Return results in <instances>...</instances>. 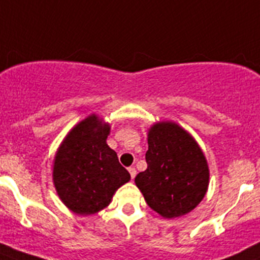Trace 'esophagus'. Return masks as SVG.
<instances>
[{"instance_id":"esophagus-1","label":"esophagus","mask_w":260,"mask_h":260,"mask_svg":"<svg viewBox=\"0 0 260 260\" xmlns=\"http://www.w3.org/2000/svg\"><path fill=\"white\" fill-rule=\"evenodd\" d=\"M128 172H129V174H131V178H135L136 177V173H137V172H136V169L135 168H132V167H131V168H128Z\"/></svg>"}]
</instances>
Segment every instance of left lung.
Here are the masks:
<instances>
[{
    "instance_id": "8db88e82",
    "label": "left lung",
    "mask_w": 260,
    "mask_h": 260,
    "mask_svg": "<svg viewBox=\"0 0 260 260\" xmlns=\"http://www.w3.org/2000/svg\"><path fill=\"white\" fill-rule=\"evenodd\" d=\"M147 144V169L135 178L147 205L167 219L192 212L209 186V167L201 147L172 120L154 123Z\"/></svg>"
}]
</instances>
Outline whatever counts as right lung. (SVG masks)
Returning <instances> with one entry per match:
<instances>
[{
    "label": "right lung",
    "instance_id": "obj_1",
    "mask_svg": "<svg viewBox=\"0 0 260 260\" xmlns=\"http://www.w3.org/2000/svg\"><path fill=\"white\" fill-rule=\"evenodd\" d=\"M111 125L91 114L74 125L60 144L52 182L65 207L78 215L96 214L111 203L131 176L106 144Z\"/></svg>",
    "mask_w": 260,
    "mask_h": 260
}]
</instances>
